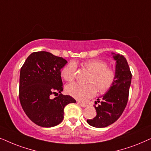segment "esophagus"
I'll return each instance as SVG.
<instances>
[{"label": "esophagus", "instance_id": "34e87169", "mask_svg": "<svg viewBox=\"0 0 151 151\" xmlns=\"http://www.w3.org/2000/svg\"><path fill=\"white\" fill-rule=\"evenodd\" d=\"M77 104H79V106H81V107H83V108H86V106H87V105H86V104H84V103H81V102H79V101H78V102H77Z\"/></svg>", "mask_w": 151, "mask_h": 151}]
</instances>
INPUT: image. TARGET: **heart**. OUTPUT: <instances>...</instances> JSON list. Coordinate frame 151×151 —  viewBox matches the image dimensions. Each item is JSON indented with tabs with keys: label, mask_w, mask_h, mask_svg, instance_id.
<instances>
[{
	"label": "heart",
	"mask_w": 151,
	"mask_h": 151,
	"mask_svg": "<svg viewBox=\"0 0 151 151\" xmlns=\"http://www.w3.org/2000/svg\"><path fill=\"white\" fill-rule=\"evenodd\" d=\"M83 65L91 73L89 84L82 85L72 83L66 86V92L78 100H85L93 96L96 92L105 93L114 83L116 78L113 69L107 67L105 62L99 59H90L84 62ZM76 66L73 63L66 65L61 70V76L66 81H72L75 75Z\"/></svg>",
	"instance_id": "1"
}]
</instances>
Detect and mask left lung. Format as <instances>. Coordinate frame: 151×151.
<instances>
[{"label": "left lung", "instance_id": "8db88e82", "mask_svg": "<svg viewBox=\"0 0 151 151\" xmlns=\"http://www.w3.org/2000/svg\"><path fill=\"white\" fill-rule=\"evenodd\" d=\"M116 61V78L111 88L103 94L97 106H94L96 114L92 119H88L89 125L96 128H104L113 124L123 113L128 102L132 74L126 58L123 55L112 52Z\"/></svg>", "mask_w": 151, "mask_h": 151}]
</instances>
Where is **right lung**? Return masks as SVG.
<instances>
[{"label": "right lung", "instance_id": "add662e5", "mask_svg": "<svg viewBox=\"0 0 151 151\" xmlns=\"http://www.w3.org/2000/svg\"><path fill=\"white\" fill-rule=\"evenodd\" d=\"M68 61L50 52H33L27 58L20 72L19 99L29 119L42 127H53L63 119L66 105L76 103L63 95L61 70ZM57 96L52 99L51 94Z\"/></svg>", "mask_w": 151, "mask_h": 151}]
</instances>
